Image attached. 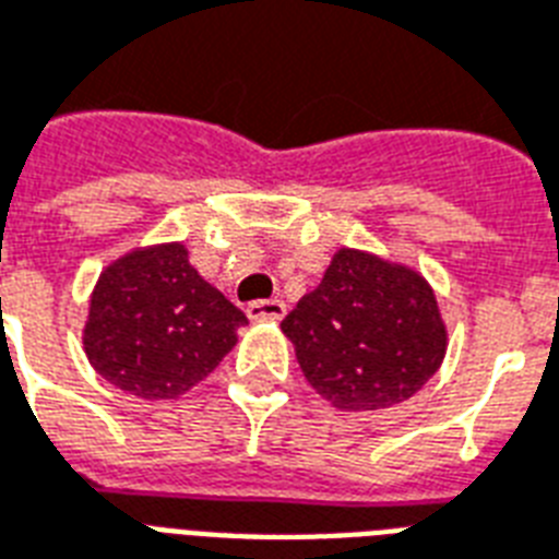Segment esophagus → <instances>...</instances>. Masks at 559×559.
<instances>
[{
	"label": "esophagus",
	"mask_w": 559,
	"mask_h": 559,
	"mask_svg": "<svg viewBox=\"0 0 559 559\" xmlns=\"http://www.w3.org/2000/svg\"><path fill=\"white\" fill-rule=\"evenodd\" d=\"M250 320H283L285 302L283 300H253L248 306Z\"/></svg>",
	"instance_id": "esophagus-1"
}]
</instances>
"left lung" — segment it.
<instances>
[{
	"instance_id": "8db88e82",
	"label": "left lung",
	"mask_w": 559,
	"mask_h": 559,
	"mask_svg": "<svg viewBox=\"0 0 559 559\" xmlns=\"http://www.w3.org/2000/svg\"><path fill=\"white\" fill-rule=\"evenodd\" d=\"M306 382L338 411L411 400L445 358L435 288L414 267L341 248L283 320Z\"/></svg>"
}]
</instances>
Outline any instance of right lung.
<instances>
[{"instance_id":"1","label":"right lung","mask_w":559,"mask_h":559,"mask_svg":"<svg viewBox=\"0 0 559 559\" xmlns=\"http://www.w3.org/2000/svg\"><path fill=\"white\" fill-rule=\"evenodd\" d=\"M248 318L203 280L180 241L124 253L90 297L84 353L95 373L142 400H177L221 365Z\"/></svg>"}]
</instances>
